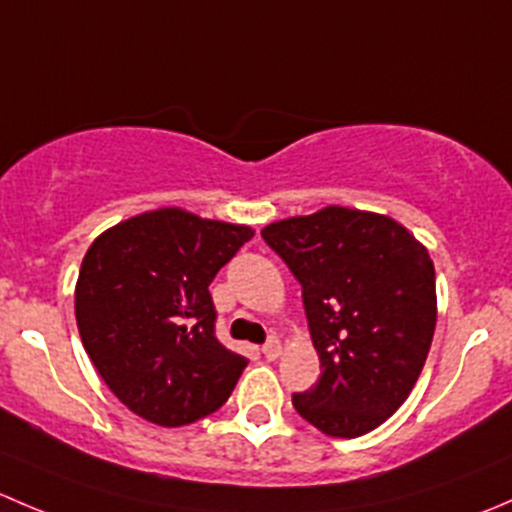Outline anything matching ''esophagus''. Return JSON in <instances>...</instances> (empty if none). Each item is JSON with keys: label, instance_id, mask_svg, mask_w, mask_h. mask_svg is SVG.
<instances>
[{"label": "esophagus", "instance_id": "1", "mask_svg": "<svg viewBox=\"0 0 512 512\" xmlns=\"http://www.w3.org/2000/svg\"><path fill=\"white\" fill-rule=\"evenodd\" d=\"M280 352H282V344L277 337H270L265 344H262V354H265V359L275 361L277 356H280Z\"/></svg>", "mask_w": 512, "mask_h": 512}]
</instances>
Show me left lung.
<instances>
[{"instance_id":"1","label":"left lung","mask_w":512,"mask_h":512,"mask_svg":"<svg viewBox=\"0 0 512 512\" xmlns=\"http://www.w3.org/2000/svg\"><path fill=\"white\" fill-rule=\"evenodd\" d=\"M302 285L322 364L292 394L304 421L356 438L386 421L414 389L436 329V272L428 250L396 220L329 208L262 230Z\"/></svg>"}]
</instances>
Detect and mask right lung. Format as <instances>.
I'll return each instance as SVG.
<instances>
[{
  "label": "right lung",
  "mask_w": 512,
  "mask_h": 512,
  "mask_svg": "<svg viewBox=\"0 0 512 512\" xmlns=\"http://www.w3.org/2000/svg\"><path fill=\"white\" fill-rule=\"evenodd\" d=\"M255 232L178 208L118 223L81 262L76 324L108 389L158 426H188L230 399L247 359L215 337L210 282Z\"/></svg>",
  "instance_id": "1"
}]
</instances>
